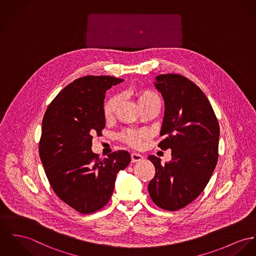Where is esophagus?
<instances>
[{"label": "esophagus", "mask_w": 256, "mask_h": 256, "mask_svg": "<svg viewBox=\"0 0 256 256\" xmlns=\"http://www.w3.org/2000/svg\"><path fill=\"white\" fill-rule=\"evenodd\" d=\"M130 157H132V162H141L143 160V156L138 154V153H132Z\"/></svg>", "instance_id": "34e87169"}]
</instances>
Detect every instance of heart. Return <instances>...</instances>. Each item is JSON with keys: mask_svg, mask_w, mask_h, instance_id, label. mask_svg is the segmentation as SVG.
Returning a JSON list of instances; mask_svg holds the SVG:
<instances>
[{"mask_svg": "<svg viewBox=\"0 0 256 256\" xmlns=\"http://www.w3.org/2000/svg\"><path fill=\"white\" fill-rule=\"evenodd\" d=\"M138 99V104L142 105L154 100H160L156 94L149 92V90H139L136 94ZM118 104V98L117 96L110 98L105 101L103 105V115L106 120H110L113 117L114 112ZM147 136V134L144 132H136V130H126L120 134V139L132 146V147H139L142 143V140Z\"/></svg>", "mask_w": 256, "mask_h": 256, "instance_id": "obj_1", "label": "heart"}]
</instances>
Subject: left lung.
I'll list each match as a JSON object with an SVG mask.
<instances>
[{
    "instance_id": "left-lung-1",
    "label": "left lung",
    "mask_w": 256,
    "mask_h": 256,
    "mask_svg": "<svg viewBox=\"0 0 256 256\" xmlns=\"http://www.w3.org/2000/svg\"><path fill=\"white\" fill-rule=\"evenodd\" d=\"M164 100V116L158 143L172 149V160L160 164L151 155L156 174L148 190L158 208L176 212L204 191L216 166L219 124L206 94L190 80L164 74L154 82Z\"/></svg>"
}]
</instances>
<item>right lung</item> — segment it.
<instances>
[{
  "label": "right lung",
  "instance_id": "obj_1",
  "mask_svg": "<svg viewBox=\"0 0 256 256\" xmlns=\"http://www.w3.org/2000/svg\"><path fill=\"white\" fill-rule=\"evenodd\" d=\"M122 80L111 76L75 80L52 101L42 118L39 153L46 176L59 198L84 214L109 202L117 174L130 162L128 151L103 160L92 151L94 136L105 128V92Z\"/></svg>",
  "mask_w": 256,
  "mask_h": 256
}]
</instances>
